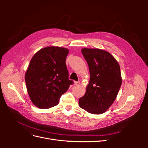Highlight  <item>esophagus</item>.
<instances>
[{
  "mask_svg": "<svg viewBox=\"0 0 148 148\" xmlns=\"http://www.w3.org/2000/svg\"><path fill=\"white\" fill-rule=\"evenodd\" d=\"M80 84V82H74V84L75 85H79Z\"/></svg>",
  "mask_w": 148,
  "mask_h": 148,
  "instance_id": "esophagus-1",
  "label": "esophagus"
}]
</instances>
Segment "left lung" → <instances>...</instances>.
<instances>
[{
  "label": "left lung",
  "mask_w": 148,
  "mask_h": 148,
  "mask_svg": "<svg viewBox=\"0 0 148 148\" xmlns=\"http://www.w3.org/2000/svg\"><path fill=\"white\" fill-rule=\"evenodd\" d=\"M82 52L89 66L90 79L79 106L89 113L101 114L113 104L122 85L120 65L104 50L83 48Z\"/></svg>",
  "instance_id": "obj_1"
}]
</instances>
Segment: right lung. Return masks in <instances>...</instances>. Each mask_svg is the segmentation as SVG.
Returning <instances> with one entry per match:
<instances>
[{
	"mask_svg": "<svg viewBox=\"0 0 148 148\" xmlns=\"http://www.w3.org/2000/svg\"><path fill=\"white\" fill-rule=\"evenodd\" d=\"M69 52L66 48L48 46L40 49L31 59L25 79L30 99L38 108L57 106L73 84L65 63Z\"/></svg>",
	"mask_w": 148,
	"mask_h": 148,
	"instance_id": "add662e5",
	"label": "right lung"
}]
</instances>
